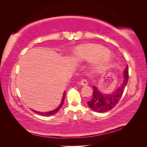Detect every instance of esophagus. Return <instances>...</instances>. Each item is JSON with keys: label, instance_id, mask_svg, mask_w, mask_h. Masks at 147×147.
<instances>
[{"label": "esophagus", "instance_id": "obj_1", "mask_svg": "<svg viewBox=\"0 0 147 147\" xmlns=\"http://www.w3.org/2000/svg\"><path fill=\"white\" fill-rule=\"evenodd\" d=\"M88 81H87L86 80H85V79H82L80 82V85L82 86H87V85H88Z\"/></svg>", "mask_w": 147, "mask_h": 147}]
</instances>
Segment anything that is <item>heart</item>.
I'll return each mask as SVG.
<instances>
[{"label": "heart", "mask_w": 147, "mask_h": 147, "mask_svg": "<svg viewBox=\"0 0 147 147\" xmlns=\"http://www.w3.org/2000/svg\"><path fill=\"white\" fill-rule=\"evenodd\" d=\"M105 47L96 44H86L77 48L74 55L77 58L85 60L96 59L98 66H103L111 61L112 57Z\"/></svg>", "instance_id": "1"}]
</instances>
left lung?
<instances>
[{
  "label": "left lung",
  "mask_w": 147,
  "mask_h": 147,
  "mask_svg": "<svg viewBox=\"0 0 147 147\" xmlns=\"http://www.w3.org/2000/svg\"><path fill=\"white\" fill-rule=\"evenodd\" d=\"M124 76L123 83L119 88L111 94H103L98 90L96 87L93 86V97L89 100L88 104L92 110L96 112H107L114 108L120 100L123 92L128 81V66L124 69Z\"/></svg>",
  "instance_id": "8db88e82"
}]
</instances>
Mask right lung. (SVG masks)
<instances>
[{
    "instance_id": "1",
    "label": "right lung",
    "mask_w": 147,
    "mask_h": 147,
    "mask_svg": "<svg viewBox=\"0 0 147 147\" xmlns=\"http://www.w3.org/2000/svg\"><path fill=\"white\" fill-rule=\"evenodd\" d=\"M65 92L64 91L63 94V97H62L61 99V104H59V106L56 109H54L53 111H49V112H46V113H42V112H39V111H34L35 113L39 114V115H43V116H50V115H54V114L56 113L58 111H59V109L61 108V107L63 106V102H64V99H65Z\"/></svg>"
}]
</instances>
